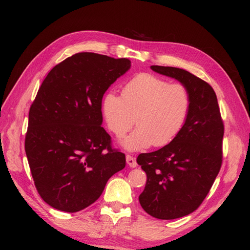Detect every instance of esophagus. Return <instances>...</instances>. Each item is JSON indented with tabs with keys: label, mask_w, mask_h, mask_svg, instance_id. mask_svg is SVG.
<instances>
[{
	"label": "esophagus",
	"mask_w": 250,
	"mask_h": 250,
	"mask_svg": "<svg viewBox=\"0 0 250 250\" xmlns=\"http://www.w3.org/2000/svg\"><path fill=\"white\" fill-rule=\"evenodd\" d=\"M125 159H126V163H128V166L130 167H137V163H136V160L135 159L132 157V156H126L125 157Z\"/></svg>",
	"instance_id": "34e87169"
}]
</instances>
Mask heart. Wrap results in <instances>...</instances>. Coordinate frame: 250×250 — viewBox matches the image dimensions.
<instances>
[{"label":"heart","mask_w":250,"mask_h":250,"mask_svg":"<svg viewBox=\"0 0 250 250\" xmlns=\"http://www.w3.org/2000/svg\"><path fill=\"white\" fill-rule=\"evenodd\" d=\"M191 99L183 83H169L155 74L141 73L122 88V97L108 92L103 100V114L108 129L122 137L135 122L139 128L122 141L131 151L171 143L182 130L190 110Z\"/></svg>","instance_id":"heart-1"}]
</instances>
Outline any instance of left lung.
Returning a JSON list of instances; mask_svg holds the SVG:
<instances>
[{
  "instance_id": "left-lung-1",
  "label": "left lung",
  "mask_w": 250,
  "mask_h": 250,
  "mask_svg": "<svg viewBox=\"0 0 250 250\" xmlns=\"http://www.w3.org/2000/svg\"><path fill=\"white\" fill-rule=\"evenodd\" d=\"M151 70L187 87L190 110L177 136L161 149L141 153L136 161L147 175L140 203L147 214L169 220L187 216L202 204L222 163L225 126L210 84L183 68Z\"/></svg>"
}]
</instances>
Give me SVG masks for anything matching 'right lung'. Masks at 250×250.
<instances>
[{
  "mask_svg": "<svg viewBox=\"0 0 250 250\" xmlns=\"http://www.w3.org/2000/svg\"><path fill=\"white\" fill-rule=\"evenodd\" d=\"M126 58L79 52L46 76L29 111L24 149L37 192L67 213L86 208L125 167L102 125V99L129 70Z\"/></svg>",
  "mask_w": 250,
  "mask_h": 250,
  "instance_id": "right-lung-1",
  "label": "right lung"
}]
</instances>
